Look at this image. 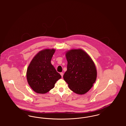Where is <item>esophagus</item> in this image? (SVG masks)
<instances>
[{"instance_id": "obj_1", "label": "esophagus", "mask_w": 126, "mask_h": 126, "mask_svg": "<svg viewBox=\"0 0 126 126\" xmlns=\"http://www.w3.org/2000/svg\"><path fill=\"white\" fill-rule=\"evenodd\" d=\"M60 75H61V76L62 78H63V75H64V73H63V72H61V73H60Z\"/></svg>"}]
</instances>
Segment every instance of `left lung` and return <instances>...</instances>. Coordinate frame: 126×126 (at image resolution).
Here are the masks:
<instances>
[{
  "label": "left lung",
  "mask_w": 126,
  "mask_h": 126,
  "mask_svg": "<svg viewBox=\"0 0 126 126\" xmlns=\"http://www.w3.org/2000/svg\"><path fill=\"white\" fill-rule=\"evenodd\" d=\"M67 70L63 76L70 89L78 94L88 92L96 81L95 64L86 52L82 49H73L66 53Z\"/></svg>",
  "instance_id": "8db88e82"
}]
</instances>
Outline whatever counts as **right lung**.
I'll return each mask as SVG.
<instances>
[{
	"label": "right lung",
	"mask_w": 126,
	"mask_h": 126,
	"mask_svg": "<svg viewBox=\"0 0 126 126\" xmlns=\"http://www.w3.org/2000/svg\"><path fill=\"white\" fill-rule=\"evenodd\" d=\"M55 49H45L39 51L30 62L26 72L28 83L38 94H43L54 88L61 78L51 63Z\"/></svg>",
	"instance_id": "1"
}]
</instances>
